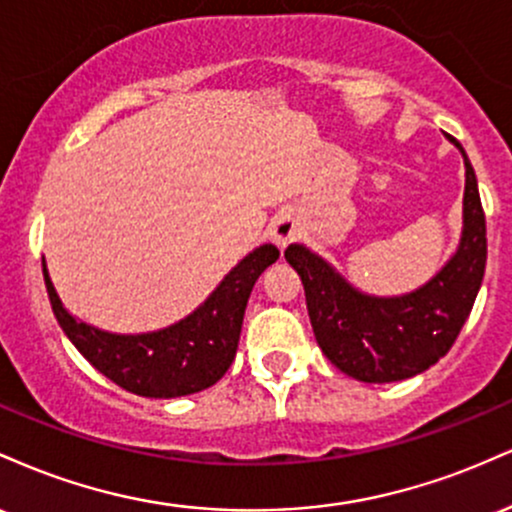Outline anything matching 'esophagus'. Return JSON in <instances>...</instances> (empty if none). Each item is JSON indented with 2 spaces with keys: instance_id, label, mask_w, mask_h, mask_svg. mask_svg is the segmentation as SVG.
I'll return each instance as SVG.
<instances>
[{
  "instance_id": "34e87169",
  "label": "esophagus",
  "mask_w": 512,
  "mask_h": 512,
  "mask_svg": "<svg viewBox=\"0 0 512 512\" xmlns=\"http://www.w3.org/2000/svg\"><path fill=\"white\" fill-rule=\"evenodd\" d=\"M296 236H298V221L291 211H281V214H276L272 223H269V240H272L276 248L284 250Z\"/></svg>"
}]
</instances>
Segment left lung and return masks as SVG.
<instances>
[{"instance_id":"obj_1","label":"left lung","mask_w":512,"mask_h":512,"mask_svg":"<svg viewBox=\"0 0 512 512\" xmlns=\"http://www.w3.org/2000/svg\"><path fill=\"white\" fill-rule=\"evenodd\" d=\"M464 158L462 236L445 267L404 296L358 291L330 262L301 243L286 248V262L303 281L310 325L322 354L361 383H395L424 373L450 351L472 313L486 269V219L477 175Z\"/></svg>"}]
</instances>
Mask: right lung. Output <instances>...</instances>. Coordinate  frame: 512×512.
I'll return each instance as SVG.
<instances>
[{
	"label": "right lung",
	"instance_id": "1",
	"mask_svg": "<svg viewBox=\"0 0 512 512\" xmlns=\"http://www.w3.org/2000/svg\"><path fill=\"white\" fill-rule=\"evenodd\" d=\"M276 260L274 245H260L185 320L144 334H113L76 320L57 296L45 260L43 276L52 313L93 368L134 395L170 399L207 390L231 368L252 286Z\"/></svg>",
	"mask_w": 512,
	"mask_h": 512
}]
</instances>
